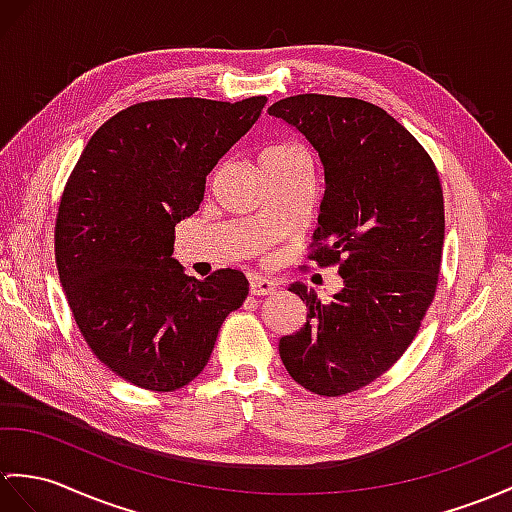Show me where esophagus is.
<instances>
[{
  "instance_id": "34e87169",
  "label": "esophagus",
  "mask_w": 512,
  "mask_h": 512,
  "mask_svg": "<svg viewBox=\"0 0 512 512\" xmlns=\"http://www.w3.org/2000/svg\"><path fill=\"white\" fill-rule=\"evenodd\" d=\"M248 290L255 296H268V294H275L277 292V283L272 279H264V277H255L251 279V285H248Z\"/></svg>"
}]
</instances>
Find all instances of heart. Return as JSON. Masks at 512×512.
I'll use <instances>...</instances> for the list:
<instances>
[{"label": "heart", "instance_id": "heart-1", "mask_svg": "<svg viewBox=\"0 0 512 512\" xmlns=\"http://www.w3.org/2000/svg\"><path fill=\"white\" fill-rule=\"evenodd\" d=\"M294 154H299L296 148L290 146H272L268 148L264 154H261V163H268V161H283V159H290Z\"/></svg>", "mask_w": 512, "mask_h": 512}]
</instances>
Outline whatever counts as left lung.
Masks as SVG:
<instances>
[{
	"label": "left lung",
	"instance_id": "8db88e82",
	"mask_svg": "<svg viewBox=\"0 0 512 512\" xmlns=\"http://www.w3.org/2000/svg\"><path fill=\"white\" fill-rule=\"evenodd\" d=\"M310 141L325 172L314 251L342 290L320 303L303 283L307 323L279 340L294 382L340 397L375 382L417 336L445 240L443 189L430 154L379 106L303 93L268 109Z\"/></svg>",
	"mask_w": 512,
	"mask_h": 512
}]
</instances>
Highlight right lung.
Masks as SVG:
<instances>
[{"mask_svg": "<svg viewBox=\"0 0 512 512\" xmlns=\"http://www.w3.org/2000/svg\"><path fill=\"white\" fill-rule=\"evenodd\" d=\"M242 102L133 104L95 130L56 216L58 277L82 338L126 382L170 392L205 368L248 294L240 270L187 277L174 227L198 211L207 174L259 120Z\"/></svg>", "mask_w": 512, "mask_h": 512, "instance_id": "1", "label": "right lung"}]
</instances>
